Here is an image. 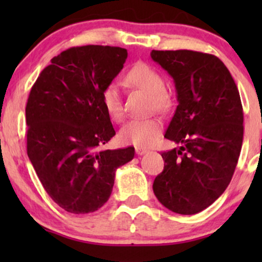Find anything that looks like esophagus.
<instances>
[{"label": "esophagus", "mask_w": 262, "mask_h": 262, "mask_svg": "<svg viewBox=\"0 0 262 262\" xmlns=\"http://www.w3.org/2000/svg\"><path fill=\"white\" fill-rule=\"evenodd\" d=\"M135 152H137L138 155H144V154H146V152H148V149L140 148V146H137V148H135Z\"/></svg>", "instance_id": "1"}]
</instances>
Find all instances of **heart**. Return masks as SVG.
I'll use <instances>...</instances> for the list:
<instances>
[{
	"mask_svg": "<svg viewBox=\"0 0 262 262\" xmlns=\"http://www.w3.org/2000/svg\"><path fill=\"white\" fill-rule=\"evenodd\" d=\"M127 81L140 91L148 93L150 107L159 112H166L171 107L172 100L165 90V80L162 75L151 66L143 64L134 65L127 74ZM102 102L108 116L114 121H122L124 116L122 96L117 83H110L102 92ZM161 132V122L155 117L143 119H133L123 125L119 130V139L125 144L138 146H148L154 143Z\"/></svg>",
	"mask_w": 262,
	"mask_h": 262,
	"instance_id": "b5f03b06",
	"label": "heart"
}]
</instances>
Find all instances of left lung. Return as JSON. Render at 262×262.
<instances>
[{
	"instance_id": "1",
	"label": "left lung",
	"mask_w": 262,
	"mask_h": 262,
	"mask_svg": "<svg viewBox=\"0 0 262 262\" xmlns=\"http://www.w3.org/2000/svg\"><path fill=\"white\" fill-rule=\"evenodd\" d=\"M173 79L177 104L165 138L180 148L162 152L152 189L162 206L196 214L229 185L243 144L244 116L233 77L217 56L192 50H152Z\"/></svg>"
}]
</instances>
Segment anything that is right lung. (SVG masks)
I'll list each match as a JSON object with an SVG mask.
<instances>
[{"mask_svg": "<svg viewBox=\"0 0 262 262\" xmlns=\"http://www.w3.org/2000/svg\"><path fill=\"white\" fill-rule=\"evenodd\" d=\"M127 49L85 45L52 59L33 85L26 107L27 152L47 193L66 212L101 208L119 166L134 148L102 150L116 132L102 92L123 69Z\"/></svg>", "mask_w": 262, "mask_h": 262, "instance_id": "obj_1", "label": "right lung"}]
</instances>
